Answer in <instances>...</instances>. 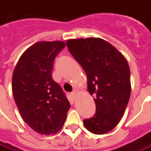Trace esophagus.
<instances>
[{"label": "esophagus", "instance_id": "34e87169", "mask_svg": "<svg viewBox=\"0 0 151 151\" xmlns=\"http://www.w3.org/2000/svg\"><path fill=\"white\" fill-rule=\"evenodd\" d=\"M76 95H77V93H76V91H73L72 93H71V96H72L73 98H75Z\"/></svg>", "mask_w": 151, "mask_h": 151}]
</instances>
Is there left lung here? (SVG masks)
Masks as SVG:
<instances>
[{"label": "left lung", "mask_w": 151, "mask_h": 151, "mask_svg": "<svg viewBox=\"0 0 151 151\" xmlns=\"http://www.w3.org/2000/svg\"><path fill=\"white\" fill-rule=\"evenodd\" d=\"M67 46L86 73L87 91L95 96L96 114L83 120V124L91 133H107L119 123L130 98V68L127 60L102 38L69 39Z\"/></svg>", "instance_id": "8db88e82"}]
</instances>
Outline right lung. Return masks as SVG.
<instances>
[{"mask_svg":"<svg viewBox=\"0 0 151 151\" xmlns=\"http://www.w3.org/2000/svg\"><path fill=\"white\" fill-rule=\"evenodd\" d=\"M66 46L64 42H38L22 54L12 76V92L23 119L42 135L60 130L70 104L52 78L55 58Z\"/></svg>","mask_w":151,"mask_h":151,"instance_id":"add662e5","label":"right lung"}]
</instances>
